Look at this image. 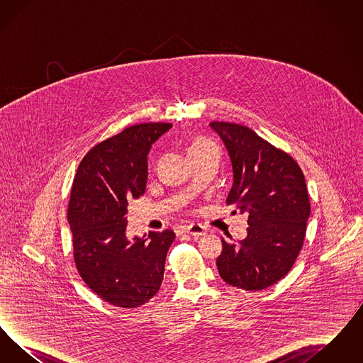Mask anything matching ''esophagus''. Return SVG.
<instances>
[{
  "label": "esophagus",
  "mask_w": 363,
  "mask_h": 363,
  "mask_svg": "<svg viewBox=\"0 0 363 363\" xmlns=\"http://www.w3.org/2000/svg\"><path fill=\"white\" fill-rule=\"evenodd\" d=\"M184 233L190 234V235H194V237H200V235H206L207 234V228L204 225H190L184 228Z\"/></svg>",
  "instance_id": "obj_1"
}]
</instances>
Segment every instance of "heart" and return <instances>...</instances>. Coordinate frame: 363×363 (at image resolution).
I'll return each instance as SVG.
<instances>
[{
	"label": "heart",
	"mask_w": 363,
	"mask_h": 363,
	"mask_svg": "<svg viewBox=\"0 0 363 363\" xmlns=\"http://www.w3.org/2000/svg\"><path fill=\"white\" fill-rule=\"evenodd\" d=\"M208 151H218L215 143L211 141V140H208V138H196L189 145L190 157L203 155V154H206Z\"/></svg>",
	"instance_id": "obj_1"
}]
</instances>
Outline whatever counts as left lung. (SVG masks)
Here are the masks:
<instances>
[{
  "label": "left lung",
  "mask_w": 363,
  "mask_h": 363,
  "mask_svg": "<svg viewBox=\"0 0 363 363\" xmlns=\"http://www.w3.org/2000/svg\"><path fill=\"white\" fill-rule=\"evenodd\" d=\"M209 125L225 141L233 163L227 206L246 213L249 225L245 240H222L219 275L233 287L259 291L286 277L302 249L311 215L305 175L291 156L250 128Z\"/></svg>",
  "instance_id": "1"
}]
</instances>
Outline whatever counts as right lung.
Listing matches in <instances>:
<instances>
[{
  "label": "right lung",
  "instance_id": "1",
  "mask_svg": "<svg viewBox=\"0 0 363 363\" xmlns=\"http://www.w3.org/2000/svg\"><path fill=\"white\" fill-rule=\"evenodd\" d=\"M172 126L145 122L125 128L91 148L73 179L68 206L73 259L86 286L113 306L144 305L163 280L174 231L133 240L125 231L128 201L145 191L148 151Z\"/></svg>",
  "mask_w": 363,
  "mask_h": 363
}]
</instances>
